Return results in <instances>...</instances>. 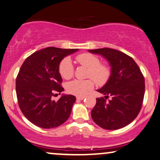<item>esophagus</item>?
Wrapping results in <instances>:
<instances>
[{
	"label": "esophagus",
	"instance_id": "obj_1",
	"mask_svg": "<svg viewBox=\"0 0 160 160\" xmlns=\"http://www.w3.org/2000/svg\"><path fill=\"white\" fill-rule=\"evenodd\" d=\"M84 98H85L84 96H78V97H77V99H78V100H83Z\"/></svg>",
	"mask_w": 160,
	"mask_h": 160
}]
</instances>
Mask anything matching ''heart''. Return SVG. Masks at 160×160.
<instances>
[{"mask_svg": "<svg viewBox=\"0 0 160 160\" xmlns=\"http://www.w3.org/2000/svg\"><path fill=\"white\" fill-rule=\"evenodd\" d=\"M75 60L80 65L88 68L87 77L92 78L98 85L106 83L111 76V68L106 64L100 63L98 57L90 53H82L75 57ZM59 73L64 79H70L73 76L74 68L69 58L62 59L59 64ZM94 88L92 80H74L66 85V90L69 94L82 96Z\"/></svg>", "mask_w": 160, "mask_h": 160, "instance_id": "obj_1", "label": "heart"}]
</instances>
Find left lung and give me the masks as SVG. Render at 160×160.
<instances>
[{"instance_id": "1", "label": "left lung", "mask_w": 160, "mask_h": 160, "mask_svg": "<svg viewBox=\"0 0 160 160\" xmlns=\"http://www.w3.org/2000/svg\"><path fill=\"white\" fill-rule=\"evenodd\" d=\"M88 52L101 54L112 66L108 82L98 90L106 96L96 99V105L91 113L93 120L106 130L123 128L136 118L142 108L144 76L134 59L122 52L109 48ZM108 96L112 99L107 101Z\"/></svg>"}]
</instances>
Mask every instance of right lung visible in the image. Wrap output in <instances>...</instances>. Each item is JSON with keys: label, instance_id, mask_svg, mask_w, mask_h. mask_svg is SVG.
Masks as SVG:
<instances>
[{"label": "right lung", "instance_id": "right-lung-1", "mask_svg": "<svg viewBox=\"0 0 160 160\" xmlns=\"http://www.w3.org/2000/svg\"><path fill=\"white\" fill-rule=\"evenodd\" d=\"M78 48L47 47L34 52L22 64L16 78L18 105L26 118L43 128H53L69 117L76 98L62 95L52 100L55 92L64 90L59 73V64Z\"/></svg>", "mask_w": 160, "mask_h": 160}]
</instances>
